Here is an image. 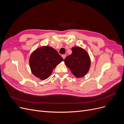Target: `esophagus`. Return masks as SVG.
I'll return each mask as SVG.
<instances>
[{"instance_id":"esophagus-1","label":"esophagus","mask_w":124,"mask_h":124,"mask_svg":"<svg viewBox=\"0 0 124 124\" xmlns=\"http://www.w3.org/2000/svg\"><path fill=\"white\" fill-rule=\"evenodd\" d=\"M62 57L63 58V59H64L66 58V55H65V54L62 55Z\"/></svg>"}]
</instances>
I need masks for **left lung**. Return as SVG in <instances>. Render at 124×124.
I'll use <instances>...</instances> for the list:
<instances>
[{
    "instance_id": "8db88e82",
    "label": "left lung",
    "mask_w": 124,
    "mask_h": 124,
    "mask_svg": "<svg viewBox=\"0 0 124 124\" xmlns=\"http://www.w3.org/2000/svg\"><path fill=\"white\" fill-rule=\"evenodd\" d=\"M64 62L77 78L84 77L88 72L91 65L88 53L82 48L76 46L72 48V54L67 56Z\"/></svg>"
}]
</instances>
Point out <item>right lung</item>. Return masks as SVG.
<instances>
[{"label":"right lung","mask_w":124,"mask_h":124,"mask_svg":"<svg viewBox=\"0 0 124 124\" xmlns=\"http://www.w3.org/2000/svg\"><path fill=\"white\" fill-rule=\"evenodd\" d=\"M63 60L53 47L44 46L32 53L29 59V65L33 75L43 80L50 76L55 67Z\"/></svg>","instance_id":"add662e5"}]
</instances>
